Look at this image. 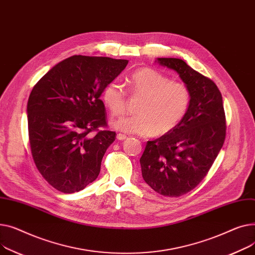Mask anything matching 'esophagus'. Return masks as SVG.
<instances>
[{"mask_svg":"<svg viewBox=\"0 0 255 255\" xmlns=\"http://www.w3.org/2000/svg\"><path fill=\"white\" fill-rule=\"evenodd\" d=\"M116 139L119 140V141H124V140L127 139V136H126V134H124V133H117Z\"/></svg>","mask_w":255,"mask_h":255,"instance_id":"34e87169","label":"esophagus"}]
</instances>
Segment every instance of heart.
Returning <instances> with one entry per match:
<instances>
[{"instance_id": "obj_1", "label": "heart", "mask_w": 255, "mask_h": 255, "mask_svg": "<svg viewBox=\"0 0 255 255\" xmlns=\"http://www.w3.org/2000/svg\"><path fill=\"white\" fill-rule=\"evenodd\" d=\"M128 92L132 99H140L134 109L137 114L111 123L113 128L125 133L162 136L180 125L190 108L189 88L152 68L133 72L128 77ZM102 101L113 115H121L127 109V93L116 81L105 86Z\"/></svg>"}]
</instances>
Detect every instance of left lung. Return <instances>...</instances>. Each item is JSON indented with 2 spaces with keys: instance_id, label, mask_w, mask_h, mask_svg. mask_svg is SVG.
<instances>
[{
  "instance_id": "obj_1",
  "label": "left lung",
  "mask_w": 255,
  "mask_h": 255,
  "mask_svg": "<svg viewBox=\"0 0 255 255\" xmlns=\"http://www.w3.org/2000/svg\"><path fill=\"white\" fill-rule=\"evenodd\" d=\"M155 63L177 72L191 94L180 125L148 141L140 158L144 181L161 196L176 198L196 187L210 170L226 139V115L212 80L180 58L158 57Z\"/></svg>"
}]
</instances>
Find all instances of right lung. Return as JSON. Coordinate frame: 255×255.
Returning <instances> with one entry per match:
<instances>
[{"label": "right lung", "instance_id": "obj_1", "mask_svg": "<svg viewBox=\"0 0 255 255\" xmlns=\"http://www.w3.org/2000/svg\"><path fill=\"white\" fill-rule=\"evenodd\" d=\"M128 59L73 55L55 65L29 95L26 113L35 164L58 191L82 190L98 178L102 158L115 140L100 99Z\"/></svg>", "mask_w": 255, "mask_h": 255}]
</instances>
